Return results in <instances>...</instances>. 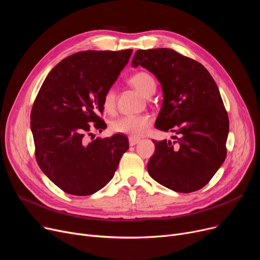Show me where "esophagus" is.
<instances>
[{
    "instance_id": "obj_1",
    "label": "esophagus",
    "mask_w": 260,
    "mask_h": 260,
    "mask_svg": "<svg viewBox=\"0 0 260 260\" xmlns=\"http://www.w3.org/2000/svg\"><path fill=\"white\" fill-rule=\"evenodd\" d=\"M128 142H129V145H131V146H134V145H136V144L140 142V139L135 138V137H129V138H128Z\"/></svg>"
}]
</instances>
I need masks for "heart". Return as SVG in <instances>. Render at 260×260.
Wrapping results in <instances>:
<instances>
[{
	"instance_id": "obj_1",
	"label": "heart",
	"mask_w": 260,
	"mask_h": 260,
	"mask_svg": "<svg viewBox=\"0 0 260 260\" xmlns=\"http://www.w3.org/2000/svg\"><path fill=\"white\" fill-rule=\"evenodd\" d=\"M129 84L140 91L142 94L149 97L156 90L155 79L145 72H139L132 76L128 80ZM116 104V92L114 88H109L106 90L103 97L102 105L106 112H113ZM151 118L147 115L139 116H124L120 117L112 121L111 131L117 134H125L132 137H139L142 136L151 125Z\"/></svg>"
}]
</instances>
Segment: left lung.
Listing matches in <instances>:
<instances>
[{
    "label": "left lung",
    "instance_id": "obj_1",
    "mask_svg": "<svg viewBox=\"0 0 260 260\" xmlns=\"http://www.w3.org/2000/svg\"><path fill=\"white\" fill-rule=\"evenodd\" d=\"M141 65L159 80L163 102L155 127L177 141H156L149 176L175 192L190 193L213 178L226 157L229 117L214 79L199 62L171 48L136 51Z\"/></svg>",
    "mask_w": 260,
    "mask_h": 260
}]
</instances>
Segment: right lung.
Returning a JSON list of instances; mask_svg holds the SVG:
<instances>
[{"label": "right lung", "mask_w": 260, "mask_h": 260, "mask_svg": "<svg viewBox=\"0 0 260 260\" xmlns=\"http://www.w3.org/2000/svg\"><path fill=\"white\" fill-rule=\"evenodd\" d=\"M133 49L76 52L54 66L41 86L30 114L40 169L65 193L88 196L115 175L127 137L90 142L91 129L106 127L103 97L127 64Z\"/></svg>", "instance_id": "obj_1"}]
</instances>
